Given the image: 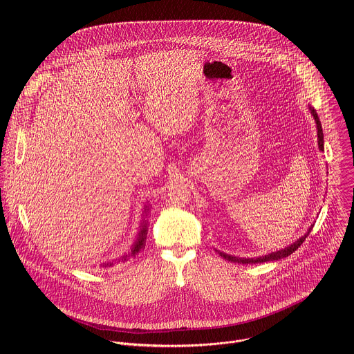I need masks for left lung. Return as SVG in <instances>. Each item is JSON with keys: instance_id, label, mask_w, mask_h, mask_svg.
<instances>
[{"instance_id": "obj_1", "label": "left lung", "mask_w": 354, "mask_h": 354, "mask_svg": "<svg viewBox=\"0 0 354 354\" xmlns=\"http://www.w3.org/2000/svg\"><path fill=\"white\" fill-rule=\"evenodd\" d=\"M309 109H310V113H312V115H313V118H315V121H316V128H317V145H319V149L323 151L324 146H323V129H322V124H320V121H319V117H317L316 110H315L313 107H309ZM305 237H306V236H304L299 241L293 243L290 247H288V248H285V250H281V251H278V252L270 253V254H266V256H261V257H257V259H241V257H236V256H230V254H226V253L222 252H219V254H221L223 259L229 260V261H233V263H243V264H254V263L279 260V259H282V257H286V256L292 254L296 250H299V247L303 244Z\"/></svg>"}]
</instances>
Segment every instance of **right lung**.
Returning a JSON list of instances; mask_svg holds the SVG:
<instances>
[{"label":"right lung","instance_id":"right-lung-1","mask_svg":"<svg viewBox=\"0 0 354 354\" xmlns=\"http://www.w3.org/2000/svg\"><path fill=\"white\" fill-rule=\"evenodd\" d=\"M147 225L145 223V226H143V229L140 230V234H139V239H138V241H136V244L133 245V248H132V252L129 253V254H127V256H124L122 259L125 260L127 257H129V256H135V254H139V253L142 252V250L145 248V244H146V234H147V227H146ZM103 266L106 267V266H109V263L106 264V263H103ZM110 266H111V263H110Z\"/></svg>","mask_w":354,"mask_h":354}]
</instances>
